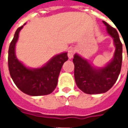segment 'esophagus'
<instances>
[{
    "mask_svg": "<svg viewBox=\"0 0 128 128\" xmlns=\"http://www.w3.org/2000/svg\"><path fill=\"white\" fill-rule=\"evenodd\" d=\"M75 48H70L68 49V59L72 58V57L75 54Z\"/></svg>",
    "mask_w": 128,
    "mask_h": 128,
    "instance_id": "esophagus-1",
    "label": "esophagus"
}]
</instances>
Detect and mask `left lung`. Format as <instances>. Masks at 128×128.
Instances as JSON below:
<instances>
[{
  "instance_id": "1",
  "label": "left lung",
  "mask_w": 128,
  "mask_h": 128,
  "mask_svg": "<svg viewBox=\"0 0 128 128\" xmlns=\"http://www.w3.org/2000/svg\"><path fill=\"white\" fill-rule=\"evenodd\" d=\"M106 32L113 40L115 47L112 58L104 66L97 67L78 53L74 55L75 83L82 91L86 94H102L109 90L118 79L122 64L123 46L118 32L105 21Z\"/></svg>"
}]
</instances>
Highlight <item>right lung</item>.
Masks as SVG:
<instances>
[{
  "label": "right lung",
  "instance_id": "add662e5",
  "mask_svg": "<svg viewBox=\"0 0 128 128\" xmlns=\"http://www.w3.org/2000/svg\"><path fill=\"white\" fill-rule=\"evenodd\" d=\"M19 27L10 43L8 52V66L11 78L16 86L24 93L31 96L50 94L56 89L63 64L68 60L67 52L58 54L38 68L25 66L16 57V45L23 26Z\"/></svg>",
  "mask_w": 128,
  "mask_h": 128
}]
</instances>
